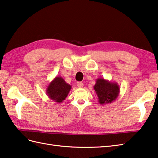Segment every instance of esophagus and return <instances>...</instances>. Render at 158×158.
<instances>
[{
  "instance_id": "34e87169",
  "label": "esophagus",
  "mask_w": 158,
  "mask_h": 158,
  "mask_svg": "<svg viewBox=\"0 0 158 158\" xmlns=\"http://www.w3.org/2000/svg\"><path fill=\"white\" fill-rule=\"evenodd\" d=\"M77 86H78V88H82L84 86V85H83L82 82H77Z\"/></svg>"
}]
</instances>
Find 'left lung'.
Wrapping results in <instances>:
<instances>
[{
	"instance_id": "8db88e82",
	"label": "left lung",
	"mask_w": 158,
	"mask_h": 158,
	"mask_svg": "<svg viewBox=\"0 0 158 158\" xmlns=\"http://www.w3.org/2000/svg\"><path fill=\"white\" fill-rule=\"evenodd\" d=\"M94 90L101 105L113 102L118 98L120 92L119 85L104 78H98L94 85Z\"/></svg>"
}]
</instances>
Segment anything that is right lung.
<instances>
[{"mask_svg": "<svg viewBox=\"0 0 158 158\" xmlns=\"http://www.w3.org/2000/svg\"><path fill=\"white\" fill-rule=\"evenodd\" d=\"M72 86L67 84L60 76H56L46 89V94L51 100L62 103L67 97Z\"/></svg>", "mask_w": 158, "mask_h": 158, "instance_id": "add662e5", "label": "right lung"}]
</instances>
